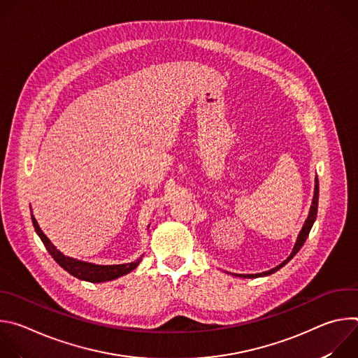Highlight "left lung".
<instances>
[{
	"mask_svg": "<svg viewBox=\"0 0 358 358\" xmlns=\"http://www.w3.org/2000/svg\"><path fill=\"white\" fill-rule=\"evenodd\" d=\"M317 207H319V178H317V176H316V178H315L313 199H312V206H310V210H309V215H308V218H306V221H304V224H303V227H301V229H300V232H299V235H297V238H296L294 246H293V249H292V252H290L289 257H287V258H286L280 265L275 266V268H273V269H271V271L262 272V273H255V275H239V273H231V275L238 276V278L252 279V278L269 276V275H272V273L278 272L280 268H283V266H285V265H286V264H287V262L294 257V255L300 250V248L303 246V243L306 242V239H308L309 232H310V229H312V227H313V224H315V221H316V217H317ZM227 273H229V272H227Z\"/></svg>",
	"mask_w": 358,
	"mask_h": 358,
	"instance_id": "obj_1",
	"label": "left lung"
}]
</instances>
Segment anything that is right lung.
<instances>
[{"label": "right lung", "mask_w": 358, "mask_h": 358, "mask_svg": "<svg viewBox=\"0 0 358 358\" xmlns=\"http://www.w3.org/2000/svg\"><path fill=\"white\" fill-rule=\"evenodd\" d=\"M31 218H32V224H34V228H35L38 236L41 238L45 248L50 253V257H52L59 264V266H62L66 272H69L72 276H75L80 280H86V282H92V283L113 280V279H117L123 275L130 273L141 262V258H138V259H136L134 262H130V264L96 265V264H92V262H85V261H79V259L66 257V255H64L59 249H57V246L52 242H50L48 239V236L42 232V229L39 228V225H38L35 217L32 215V213H31ZM148 228H150V225H148Z\"/></svg>", "instance_id": "add662e5"}]
</instances>
